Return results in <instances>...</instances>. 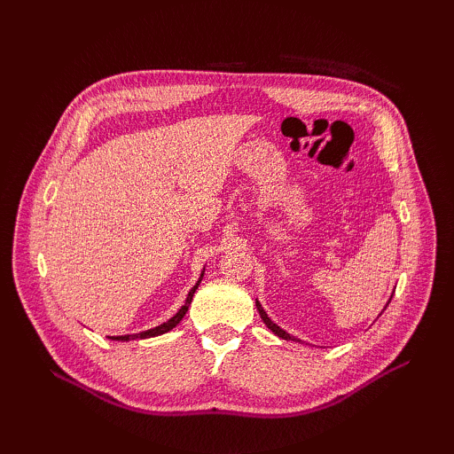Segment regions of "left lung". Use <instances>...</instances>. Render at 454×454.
<instances>
[{"mask_svg":"<svg viewBox=\"0 0 454 454\" xmlns=\"http://www.w3.org/2000/svg\"><path fill=\"white\" fill-rule=\"evenodd\" d=\"M390 299H392V295H390ZM390 299H388V303H390ZM388 303H387V307H388ZM255 307H257V312H259V316H261V320L265 322V325L270 329V332L274 333V335H278L280 339H284V340H295V342H301V339H297V337H294V335H290L287 332H284V329L280 327V325H277L274 324L270 318H269V314L263 310V307H261V303L259 301L255 299ZM384 307V309H387ZM384 309H382V312H384ZM380 316V314H379Z\"/></svg>","mask_w":454,"mask_h":454,"instance_id":"8db88e82","label":"left lung"}]
</instances>
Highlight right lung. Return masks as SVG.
Instances as JSON below:
<instances>
[{"instance_id":"add662e5","label":"right lung","mask_w":454,"mask_h":454,"mask_svg":"<svg viewBox=\"0 0 454 454\" xmlns=\"http://www.w3.org/2000/svg\"><path fill=\"white\" fill-rule=\"evenodd\" d=\"M202 277H204V269H202V272H200V278L197 280V284H195L193 287H191V292L187 294V299H185L184 307H182L180 310H177L168 322H162L160 325H157V327H151V329H145V332H140V333H132V335H114V337H107V339L125 342V340H134V339H149V337H157V335H162V333H168L170 329H174L177 324H180V322L184 320V316H185V312L189 310V305H191V301H193V295H195V292H197V287H199V284H200Z\"/></svg>"}]
</instances>
